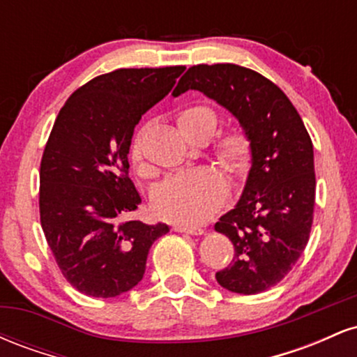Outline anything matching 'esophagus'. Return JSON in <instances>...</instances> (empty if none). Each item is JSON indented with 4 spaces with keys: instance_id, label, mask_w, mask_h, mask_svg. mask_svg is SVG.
I'll return each mask as SVG.
<instances>
[{
    "instance_id": "34e87169",
    "label": "esophagus",
    "mask_w": 357,
    "mask_h": 357,
    "mask_svg": "<svg viewBox=\"0 0 357 357\" xmlns=\"http://www.w3.org/2000/svg\"><path fill=\"white\" fill-rule=\"evenodd\" d=\"M173 230H174V231H178V233H186V235H196V236L203 235V233H204L203 228H196V227H184V225H174Z\"/></svg>"
}]
</instances>
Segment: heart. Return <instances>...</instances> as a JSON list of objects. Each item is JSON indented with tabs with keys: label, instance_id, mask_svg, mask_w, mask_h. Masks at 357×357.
Instances as JSON below:
<instances>
[{
	"label": "heart",
	"instance_id": "1",
	"mask_svg": "<svg viewBox=\"0 0 357 357\" xmlns=\"http://www.w3.org/2000/svg\"><path fill=\"white\" fill-rule=\"evenodd\" d=\"M179 130L188 141L210 139L218 126V116L210 105L195 104L183 109L176 117ZM216 158L233 173H245L252 159V144L241 129H230L218 139ZM129 159L141 169L144 161V132L134 134L129 147ZM228 196V183L216 169H195L174 174L159 184L153 196L154 211L161 218L176 225L195 227L208 221L223 206Z\"/></svg>",
	"mask_w": 357,
	"mask_h": 357
}]
</instances>
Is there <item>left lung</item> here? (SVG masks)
<instances>
[{"label":"left lung","mask_w":357,"mask_h":357,"mask_svg":"<svg viewBox=\"0 0 357 357\" xmlns=\"http://www.w3.org/2000/svg\"><path fill=\"white\" fill-rule=\"evenodd\" d=\"M199 90L240 122L252 144V167L235 208L215 230L228 236L235 257L216 272L223 289L265 292L292 270L312 228L314 147L301 116L273 82L233 63L195 65L173 96Z\"/></svg>","instance_id":"1"}]
</instances>
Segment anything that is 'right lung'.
I'll return each mask as SVG.
<instances>
[{
    "mask_svg": "<svg viewBox=\"0 0 357 357\" xmlns=\"http://www.w3.org/2000/svg\"><path fill=\"white\" fill-rule=\"evenodd\" d=\"M186 67L119 68L68 97L40 165V221L56 265L90 297H117L146 272L166 223L129 220L141 196L129 178L134 127Z\"/></svg>",
    "mask_w": 357,
    "mask_h": 357,
    "instance_id": "1",
    "label": "right lung"
}]
</instances>
